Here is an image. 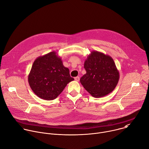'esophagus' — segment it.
I'll use <instances>...</instances> for the list:
<instances>
[{"mask_svg":"<svg viewBox=\"0 0 149 149\" xmlns=\"http://www.w3.org/2000/svg\"><path fill=\"white\" fill-rule=\"evenodd\" d=\"M74 79H75V81H77V82H78V81H79V77H75Z\"/></svg>","mask_w":149,"mask_h":149,"instance_id":"1","label":"esophagus"}]
</instances>
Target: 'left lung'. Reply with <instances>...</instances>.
<instances>
[{"instance_id":"left-lung-1","label":"left lung","mask_w":149,"mask_h":149,"mask_svg":"<svg viewBox=\"0 0 149 149\" xmlns=\"http://www.w3.org/2000/svg\"><path fill=\"white\" fill-rule=\"evenodd\" d=\"M86 74L80 79L84 88L95 97L112 92L119 79V72L113 58L102 53L92 51L84 63Z\"/></svg>"}]
</instances>
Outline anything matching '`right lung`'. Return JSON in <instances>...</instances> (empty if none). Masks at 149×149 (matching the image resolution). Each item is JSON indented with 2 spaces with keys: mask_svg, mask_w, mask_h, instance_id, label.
I'll list each match as a JSON object with an SVG mask.
<instances>
[{
  "mask_svg": "<svg viewBox=\"0 0 149 149\" xmlns=\"http://www.w3.org/2000/svg\"><path fill=\"white\" fill-rule=\"evenodd\" d=\"M74 79L69 69L63 65L61 57L52 52L37 58L28 76L33 92L44 100L56 99L67 85Z\"/></svg>",
  "mask_w": 149,
  "mask_h": 149,
  "instance_id": "1",
  "label": "right lung"
}]
</instances>
